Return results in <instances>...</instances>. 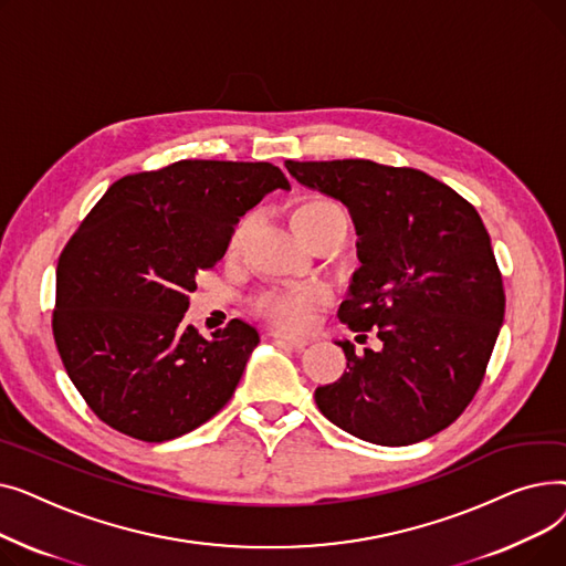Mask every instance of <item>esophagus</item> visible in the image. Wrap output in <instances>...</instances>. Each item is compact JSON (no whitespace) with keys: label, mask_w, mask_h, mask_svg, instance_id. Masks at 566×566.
<instances>
[{"label":"esophagus","mask_w":566,"mask_h":566,"mask_svg":"<svg viewBox=\"0 0 566 566\" xmlns=\"http://www.w3.org/2000/svg\"><path fill=\"white\" fill-rule=\"evenodd\" d=\"M277 344H284V346H291L295 350H301L307 346V339L305 337H298V335H289V333H282V331H273L271 335Z\"/></svg>","instance_id":"1"}]
</instances>
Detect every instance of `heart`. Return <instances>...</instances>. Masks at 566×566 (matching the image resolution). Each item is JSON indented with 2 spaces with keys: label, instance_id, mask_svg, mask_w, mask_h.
<instances>
[{
  "label": "heart",
  "instance_id": "obj_1",
  "mask_svg": "<svg viewBox=\"0 0 566 566\" xmlns=\"http://www.w3.org/2000/svg\"><path fill=\"white\" fill-rule=\"evenodd\" d=\"M335 218L348 220L344 208L335 199H328V197H310L303 203L295 206V211H293L295 227H310V224H318V222L335 220ZM243 231H245V224L233 235V245L241 243ZM321 301H325L323 289L273 291V293H265L259 301V310L265 316H271L275 323L286 325V328H305V325L310 323L314 303H321Z\"/></svg>",
  "mask_w": 566,
  "mask_h": 566
}]
</instances>
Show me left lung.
<instances>
[{"instance_id":"obj_1","label":"left lung","mask_w":566,"mask_h":566,"mask_svg":"<svg viewBox=\"0 0 566 566\" xmlns=\"http://www.w3.org/2000/svg\"><path fill=\"white\" fill-rule=\"evenodd\" d=\"M301 186L342 201L358 261L339 318L380 348L346 353L339 380L316 388L318 410L374 444L420 442L450 427L484 378L504 321V291L480 213L450 186L371 160L295 163Z\"/></svg>"}]
</instances>
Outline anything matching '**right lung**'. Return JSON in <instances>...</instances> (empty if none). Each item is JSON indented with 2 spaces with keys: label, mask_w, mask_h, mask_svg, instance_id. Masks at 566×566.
Returning a JSON list of instances; mask_svg holds the SVG:
<instances>
[{
  "label": "right lung",
  "mask_w": 566,
  "mask_h": 566,
  "mask_svg": "<svg viewBox=\"0 0 566 566\" xmlns=\"http://www.w3.org/2000/svg\"><path fill=\"white\" fill-rule=\"evenodd\" d=\"M291 190L271 163L181 160L124 176L103 195L56 265L54 342L98 418L146 442L208 422L231 399L254 325L201 337L184 323L197 275L227 252L268 192Z\"/></svg>",
  "instance_id": "1"
}]
</instances>
